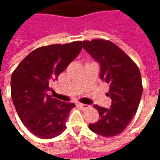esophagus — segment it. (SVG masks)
Returning <instances> with one entry per match:
<instances>
[{"label": "esophagus", "instance_id": "1", "mask_svg": "<svg viewBox=\"0 0 160 160\" xmlns=\"http://www.w3.org/2000/svg\"><path fill=\"white\" fill-rule=\"evenodd\" d=\"M79 106H80L82 110H86V109H88V108H89V105H87V104H81V103L79 104Z\"/></svg>", "mask_w": 160, "mask_h": 160}]
</instances>
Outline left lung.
<instances>
[{
	"mask_svg": "<svg viewBox=\"0 0 160 160\" xmlns=\"http://www.w3.org/2000/svg\"><path fill=\"white\" fill-rule=\"evenodd\" d=\"M83 48L100 64V79L110 85L106 95L111 98L109 109L93 105L99 120L89 124V128L104 137L116 136L127 128L138 110L143 92L141 72L134 61L111 41H83Z\"/></svg>",
	"mask_w": 160,
	"mask_h": 160,
	"instance_id": "obj_1",
	"label": "left lung"
}]
</instances>
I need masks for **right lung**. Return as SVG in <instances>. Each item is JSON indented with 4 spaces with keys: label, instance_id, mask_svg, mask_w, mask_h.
I'll return each mask as SVG.
<instances>
[{
    "label": "right lung",
    "instance_id": "obj_1",
    "mask_svg": "<svg viewBox=\"0 0 160 160\" xmlns=\"http://www.w3.org/2000/svg\"><path fill=\"white\" fill-rule=\"evenodd\" d=\"M82 41L42 46L19 63L11 77V96L20 120L33 134L51 139L66 128L67 118L75 104L46 93L50 83L80 54Z\"/></svg>",
    "mask_w": 160,
    "mask_h": 160
}]
</instances>
